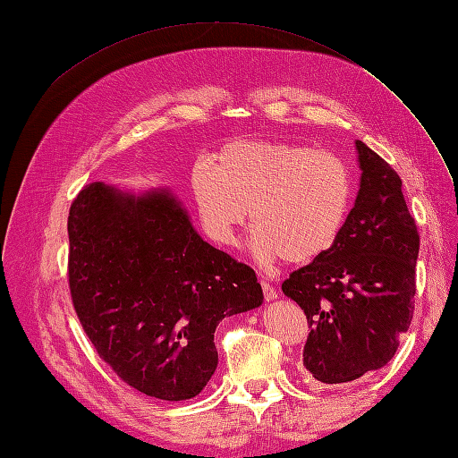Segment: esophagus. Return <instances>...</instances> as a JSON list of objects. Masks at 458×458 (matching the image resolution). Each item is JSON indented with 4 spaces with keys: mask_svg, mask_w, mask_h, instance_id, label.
<instances>
[{
    "mask_svg": "<svg viewBox=\"0 0 458 458\" xmlns=\"http://www.w3.org/2000/svg\"><path fill=\"white\" fill-rule=\"evenodd\" d=\"M261 283V288H263V298H266V301H273V300H276V290L266 281V279H261L259 281Z\"/></svg>",
    "mask_w": 458,
    "mask_h": 458,
    "instance_id": "1",
    "label": "esophagus"
}]
</instances>
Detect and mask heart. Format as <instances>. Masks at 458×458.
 <instances>
[{
    "label": "heart",
    "mask_w": 458,
    "mask_h": 458,
    "mask_svg": "<svg viewBox=\"0 0 458 458\" xmlns=\"http://www.w3.org/2000/svg\"><path fill=\"white\" fill-rule=\"evenodd\" d=\"M191 192L208 239L237 241L252 210L250 250L259 261L306 263L336 244L353 202L344 158L308 145L241 140L200 160Z\"/></svg>",
    "instance_id": "heart-1"
}]
</instances>
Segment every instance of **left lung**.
I'll return each mask as SVG.
<instances>
[{
  "label": "left lung",
  "instance_id": "1",
  "mask_svg": "<svg viewBox=\"0 0 458 458\" xmlns=\"http://www.w3.org/2000/svg\"><path fill=\"white\" fill-rule=\"evenodd\" d=\"M355 150L361 177L340 239L283 283L311 327L303 367L323 384L352 382L390 361L417 293L420 239L401 179L363 141Z\"/></svg>",
  "mask_w": 458,
  "mask_h": 458
}]
</instances>
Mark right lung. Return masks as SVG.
Segmentation results:
<instances>
[{"mask_svg": "<svg viewBox=\"0 0 458 458\" xmlns=\"http://www.w3.org/2000/svg\"><path fill=\"white\" fill-rule=\"evenodd\" d=\"M68 283L101 359L145 395H199L217 367L221 318L259 308L254 269L208 244L168 187L80 191L68 216Z\"/></svg>", "mask_w": 458, "mask_h": 458, "instance_id": "right-lung-1", "label": "right lung"}]
</instances>
